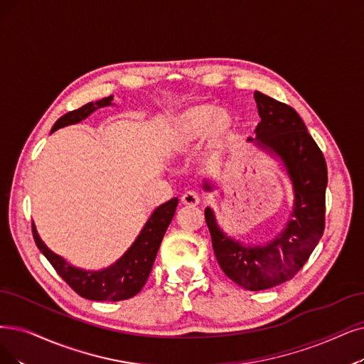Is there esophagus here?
Segmentation results:
<instances>
[{"label":"esophagus","mask_w":364,"mask_h":364,"mask_svg":"<svg viewBox=\"0 0 364 364\" xmlns=\"http://www.w3.org/2000/svg\"><path fill=\"white\" fill-rule=\"evenodd\" d=\"M200 196L196 193V191H186L183 196H182V203L183 205H188V206H197L200 203Z\"/></svg>","instance_id":"1"}]
</instances>
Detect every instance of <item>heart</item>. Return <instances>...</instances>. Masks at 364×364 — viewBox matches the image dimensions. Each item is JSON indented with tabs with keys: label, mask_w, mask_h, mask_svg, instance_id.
<instances>
[{
	"label": "heart",
	"mask_w": 364,
	"mask_h": 364,
	"mask_svg": "<svg viewBox=\"0 0 364 364\" xmlns=\"http://www.w3.org/2000/svg\"><path fill=\"white\" fill-rule=\"evenodd\" d=\"M232 118L225 109L212 105H197L178 114L173 127L171 143L176 149H191L205 139L216 148L231 132Z\"/></svg>",
	"instance_id": "heart-1"
}]
</instances>
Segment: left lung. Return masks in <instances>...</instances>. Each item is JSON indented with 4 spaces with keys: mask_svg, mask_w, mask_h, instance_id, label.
I'll use <instances>...</instances> for the list:
<instances>
[{
    "mask_svg": "<svg viewBox=\"0 0 364 364\" xmlns=\"http://www.w3.org/2000/svg\"><path fill=\"white\" fill-rule=\"evenodd\" d=\"M259 122L254 143L282 164L291 182V218L273 240L246 245L218 225L210 208L205 209L213 252L228 278L250 291H259L289 281L306 263L324 231L327 166L323 152L308 133L299 113L281 101L255 91ZM205 191L216 185L205 181Z\"/></svg>",
    "mask_w": 364,
    "mask_h": 364,
    "instance_id": "8db88e82",
    "label": "left lung"
}]
</instances>
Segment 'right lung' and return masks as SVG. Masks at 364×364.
<instances>
[{"label":"right lung","mask_w":364,"mask_h":364,"mask_svg":"<svg viewBox=\"0 0 364 364\" xmlns=\"http://www.w3.org/2000/svg\"><path fill=\"white\" fill-rule=\"evenodd\" d=\"M112 101L113 95L65 113L55 122L50 133L67 125L79 124L101 107L113 106ZM178 203L179 200L174 197L163 203L161 206H158L149 216V220L141 228L140 235L136 237L133 245L125 251V254L116 259L112 266L101 270H85L70 264L61 255L55 254L48 248L45 242L40 239L34 224L33 236L41 254L49 259V263L53 266L56 273L79 296L97 301H119L134 297L143 288V285L146 284L159 245H161L166 230L173 220L174 212H176Z\"/></svg>","instance_id":"add662e5"}]
</instances>
